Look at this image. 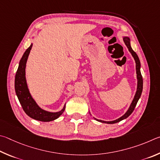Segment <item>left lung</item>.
<instances>
[{"mask_svg":"<svg viewBox=\"0 0 160 160\" xmlns=\"http://www.w3.org/2000/svg\"><path fill=\"white\" fill-rule=\"evenodd\" d=\"M123 39H124V42L125 43L126 46H127L128 50H129V52L131 53V55H132V56L133 57L134 60H135V62H136V69L137 79H138L137 91H136V95H135V96H134V98L132 102H131L129 108H128V111L124 114V115L120 117V118L114 120V121H111V122L102 121V120L97 119L95 118V119L97 120V121H98L100 122H102V123H107V124H115V123H117V122H119L120 121H122V120H123V119L127 118V117L128 116H130L131 113H132L133 112L134 109H135L136 106L137 102H138L140 97H141V93H142V75H141V69H141V62H140L139 58H138V55H137L136 53L133 51L132 48H131V44H130V38L128 37H124V38H123Z\"/></svg>","mask_w":160,"mask_h":160,"instance_id":"1","label":"left lung"}]
</instances>
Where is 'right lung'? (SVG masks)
I'll return each instance as SVG.
<instances>
[{"mask_svg": "<svg viewBox=\"0 0 160 160\" xmlns=\"http://www.w3.org/2000/svg\"><path fill=\"white\" fill-rule=\"evenodd\" d=\"M32 44L24 52L23 56L19 62L18 71L16 72L15 79V88L17 96L20 104L28 116L33 119L41 122H50L58 119L63 113L65 109V105L62 110L58 112H50L42 110L36 104L27 87L26 77H25V67L28 57H29L30 50H32Z\"/></svg>", "mask_w": 160, "mask_h": 160, "instance_id": "obj_1", "label": "right lung"}]
</instances>
